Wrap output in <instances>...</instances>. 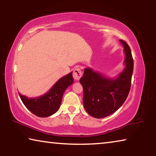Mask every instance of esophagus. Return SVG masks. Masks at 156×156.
I'll list each match as a JSON object with an SVG mask.
<instances>
[{"label": "esophagus", "instance_id": "34e87169", "mask_svg": "<svg viewBox=\"0 0 156 156\" xmlns=\"http://www.w3.org/2000/svg\"><path fill=\"white\" fill-rule=\"evenodd\" d=\"M82 75H83V73H82V71L80 68L79 67H76L73 71V77L76 80H79L81 78Z\"/></svg>", "mask_w": 156, "mask_h": 156}]
</instances>
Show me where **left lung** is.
Instances as JSON below:
<instances>
[{
	"instance_id": "left-lung-1",
	"label": "left lung",
	"mask_w": 156,
	"mask_h": 156,
	"mask_svg": "<svg viewBox=\"0 0 156 156\" xmlns=\"http://www.w3.org/2000/svg\"><path fill=\"white\" fill-rule=\"evenodd\" d=\"M120 41L124 46L126 67L117 78H108L86 68L80 79L83 87L84 107L94 118H105L115 112L125 102L130 91L133 60L128 44L122 40Z\"/></svg>"
}]
</instances>
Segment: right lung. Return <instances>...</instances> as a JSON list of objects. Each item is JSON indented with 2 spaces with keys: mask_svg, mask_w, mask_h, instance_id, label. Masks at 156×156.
Listing matches in <instances>:
<instances>
[{
  "mask_svg": "<svg viewBox=\"0 0 156 156\" xmlns=\"http://www.w3.org/2000/svg\"><path fill=\"white\" fill-rule=\"evenodd\" d=\"M73 83L72 72H71L58 80L43 96L28 98L18 94L23 104L30 112L38 117L45 118L53 115L59 109L65 89Z\"/></svg>",
  "mask_w": 156,
  "mask_h": 156,
  "instance_id": "add662e5",
  "label": "right lung"
}]
</instances>
